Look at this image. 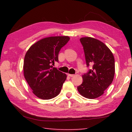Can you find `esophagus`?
I'll use <instances>...</instances> for the list:
<instances>
[{"label":"esophagus","mask_w":132,"mask_h":132,"mask_svg":"<svg viewBox=\"0 0 132 132\" xmlns=\"http://www.w3.org/2000/svg\"><path fill=\"white\" fill-rule=\"evenodd\" d=\"M68 75L70 77H74L75 76V75H71V74H68Z\"/></svg>","instance_id":"34e87169"}]
</instances>
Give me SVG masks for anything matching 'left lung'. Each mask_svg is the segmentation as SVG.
Masks as SVG:
<instances>
[{"mask_svg":"<svg viewBox=\"0 0 132 132\" xmlns=\"http://www.w3.org/2000/svg\"><path fill=\"white\" fill-rule=\"evenodd\" d=\"M83 46L87 66H92L82 76L83 82L77 87L84 97L94 99L100 97L108 87L115 75V59L105 44L91 37L80 39Z\"/></svg>","mask_w":132,"mask_h":132,"instance_id":"8db88e82","label":"left lung"}]
</instances>
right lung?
Listing matches in <instances>:
<instances>
[{
  "label": "right lung",
  "mask_w": 132,
  "mask_h": 132,
  "mask_svg": "<svg viewBox=\"0 0 132 132\" xmlns=\"http://www.w3.org/2000/svg\"><path fill=\"white\" fill-rule=\"evenodd\" d=\"M69 39L68 36L45 38L31 45L26 52L24 76L37 97L50 100L61 92L67 76L53 65L59 61V51Z\"/></svg>",
  "instance_id": "right-lung-1"
}]
</instances>
